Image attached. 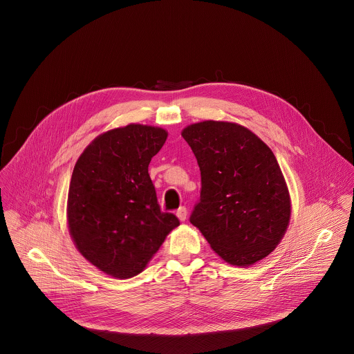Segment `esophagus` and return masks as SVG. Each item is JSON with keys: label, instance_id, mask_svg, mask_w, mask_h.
<instances>
[{"label": "esophagus", "instance_id": "1", "mask_svg": "<svg viewBox=\"0 0 354 354\" xmlns=\"http://www.w3.org/2000/svg\"><path fill=\"white\" fill-rule=\"evenodd\" d=\"M176 215H177V218L181 221V222H184L185 219H187V215H188V211H187V208L185 207H180L178 209H177V212H176Z\"/></svg>", "mask_w": 354, "mask_h": 354}]
</instances>
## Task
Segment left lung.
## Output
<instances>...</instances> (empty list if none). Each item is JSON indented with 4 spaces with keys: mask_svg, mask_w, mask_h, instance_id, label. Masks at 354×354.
<instances>
[{
    "mask_svg": "<svg viewBox=\"0 0 354 354\" xmlns=\"http://www.w3.org/2000/svg\"><path fill=\"white\" fill-rule=\"evenodd\" d=\"M202 176L191 215L212 251L248 267L275 250L290 222L289 189L274 152L248 128L202 121L181 132Z\"/></svg>",
    "mask_w": 354,
    "mask_h": 354,
    "instance_id": "1",
    "label": "left lung"
}]
</instances>
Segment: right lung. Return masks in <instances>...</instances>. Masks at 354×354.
I'll return each mask as SVG.
<instances>
[{"label": "right lung", "mask_w": 354, "mask_h": 354, "mask_svg": "<svg viewBox=\"0 0 354 354\" xmlns=\"http://www.w3.org/2000/svg\"><path fill=\"white\" fill-rule=\"evenodd\" d=\"M167 132L129 124L95 138L79 156L68 192L69 234L93 266L128 279L142 272L180 225L162 212L149 165Z\"/></svg>", "instance_id": "1"}]
</instances>
